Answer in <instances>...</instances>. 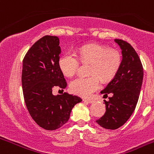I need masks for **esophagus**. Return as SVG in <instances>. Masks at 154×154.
Here are the masks:
<instances>
[{
    "instance_id": "1",
    "label": "esophagus",
    "mask_w": 154,
    "mask_h": 154,
    "mask_svg": "<svg viewBox=\"0 0 154 154\" xmlns=\"http://www.w3.org/2000/svg\"><path fill=\"white\" fill-rule=\"evenodd\" d=\"M83 101L85 102V103H94V100L92 99H83Z\"/></svg>"
}]
</instances>
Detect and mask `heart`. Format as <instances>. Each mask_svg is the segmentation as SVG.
<instances>
[{"mask_svg":"<svg viewBox=\"0 0 154 154\" xmlns=\"http://www.w3.org/2000/svg\"><path fill=\"white\" fill-rule=\"evenodd\" d=\"M78 60L74 54L66 52L58 59V68L65 76L70 77L78 71L79 60L82 63H89V77H77L70 82L69 89L72 93L88 97L99 89L100 79L106 82L112 79L119 70L122 62L119 51L109 48L99 44L84 45L76 51Z\"/></svg>","mask_w":154,"mask_h":154,"instance_id":"obj_1","label":"heart"}]
</instances>
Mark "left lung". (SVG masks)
Listing matches in <instances>:
<instances>
[{
	"mask_svg": "<svg viewBox=\"0 0 154 154\" xmlns=\"http://www.w3.org/2000/svg\"><path fill=\"white\" fill-rule=\"evenodd\" d=\"M115 42L122 49L123 59L114 78L101 93L111 94L109 101L104 100L106 112L96 123L108 130H116L123 126L135 110L143 79V69L137 51L121 39Z\"/></svg>",
	"mask_w": 154,
	"mask_h": 154,
	"instance_id": "1",
	"label": "left lung"
}]
</instances>
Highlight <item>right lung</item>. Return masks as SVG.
Listing matches in <instances>:
<instances>
[{
  "label": "right lung",
  "instance_id": "right-lung-1",
  "mask_svg": "<svg viewBox=\"0 0 154 154\" xmlns=\"http://www.w3.org/2000/svg\"><path fill=\"white\" fill-rule=\"evenodd\" d=\"M59 38L45 35L30 48L23 59L21 82L24 99L32 119L42 128L55 130L68 122L71 111L82 99L64 92L54 96L52 89L67 86L58 68Z\"/></svg>",
  "mask_w": 154,
  "mask_h": 154
}]
</instances>
